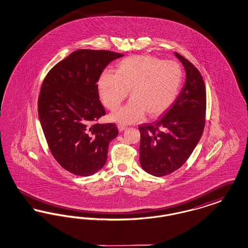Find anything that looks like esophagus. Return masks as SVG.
Instances as JSON below:
<instances>
[{
  "instance_id": "1",
  "label": "esophagus",
  "mask_w": 248,
  "mask_h": 248,
  "mask_svg": "<svg viewBox=\"0 0 248 248\" xmlns=\"http://www.w3.org/2000/svg\"><path fill=\"white\" fill-rule=\"evenodd\" d=\"M117 127H118L119 132H123L124 130L126 128L124 125H122V124H118V125H117Z\"/></svg>"
}]
</instances>
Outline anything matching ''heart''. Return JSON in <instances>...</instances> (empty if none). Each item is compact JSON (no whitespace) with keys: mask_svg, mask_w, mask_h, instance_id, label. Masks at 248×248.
Here are the masks:
<instances>
[{"mask_svg":"<svg viewBox=\"0 0 248 248\" xmlns=\"http://www.w3.org/2000/svg\"><path fill=\"white\" fill-rule=\"evenodd\" d=\"M182 71L177 62L162 61L151 56H132L119 63L117 71H105L97 81L104 105L113 110L126 98L127 104L114 111L110 119L120 124L140 122L146 113L162 114L177 96Z\"/></svg>","mask_w":248,"mask_h":248,"instance_id":"1","label":"heart"}]
</instances>
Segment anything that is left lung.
Returning <instances> with one entry per match:
<instances>
[{"label":"left lung","mask_w":248,"mask_h":248,"mask_svg":"<svg viewBox=\"0 0 248 248\" xmlns=\"http://www.w3.org/2000/svg\"><path fill=\"white\" fill-rule=\"evenodd\" d=\"M175 55L186 71L185 84L164 116L139 127L140 165L155 177L169 175L186 163L205 124L206 93L200 71L188 59Z\"/></svg>","instance_id":"1"}]
</instances>
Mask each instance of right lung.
<instances>
[{"instance_id":"obj_1","label":"right lung","mask_w":248,"mask_h":248,"mask_svg":"<svg viewBox=\"0 0 248 248\" xmlns=\"http://www.w3.org/2000/svg\"><path fill=\"white\" fill-rule=\"evenodd\" d=\"M124 55L80 49L54 66L39 94L38 114L49 150L64 169L87 177L99 171L108 144L118 135L115 124H97L106 114L97 81L107 65Z\"/></svg>"}]
</instances>
